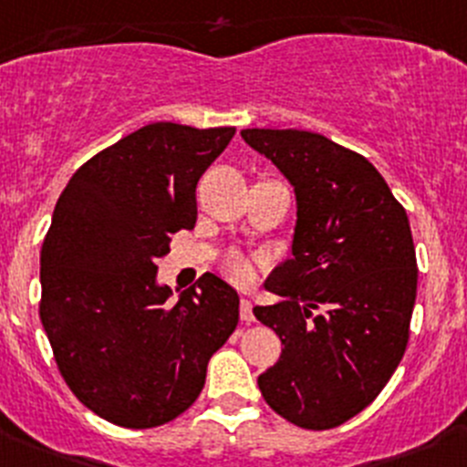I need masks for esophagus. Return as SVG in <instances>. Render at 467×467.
<instances>
[{
	"label": "esophagus",
	"mask_w": 467,
	"mask_h": 467,
	"mask_svg": "<svg viewBox=\"0 0 467 467\" xmlns=\"http://www.w3.org/2000/svg\"><path fill=\"white\" fill-rule=\"evenodd\" d=\"M241 321L243 323H252V321H254L252 303H250V300H247V297H243V300H241Z\"/></svg>",
	"instance_id": "34e87169"
}]
</instances>
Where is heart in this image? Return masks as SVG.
<instances>
[{"label": "heart", "mask_w": 467, "mask_h": 467, "mask_svg": "<svg viewBox=\"0 0 467 467\" xmlns=\"http://www.w3.org/2000/svg\"><path fill=\"white\" fill-rule=\"evenodd\" d=\"M224 270H226V275L234 279V282H247L252 275L250 261H247L243 254H238V252H231V254L226 256Z\"/></svg>", "instance_id": "b5f03b06"}]
</instances>
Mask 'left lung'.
<instances>
[{
    "instance_id": "left-lung-1",
    "label": "left lung",
    "mask_w": 467,
    "mask_h": 467,
    "mask_svg": "<svg viewBox=\"0 0 467 467\" xmlns=\"http://www.w3.org/2000/svg\"><path fill=\"white\" fill-rule=\"evenodd\" d=\"M241 135L297 199L293 256L265 282L284 300L254 307L284 346L259 389L291 424L335 429L379 397L406 353L417 296L406 208L369 160L327 137L293 128Z\"/></svg>"
}]
</instances>
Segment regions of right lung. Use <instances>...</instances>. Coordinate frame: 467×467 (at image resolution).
I'll return each instance as SVG.
<instances>
[{"instance_id":"1","label":"right lung","mask_w":467,"mask_h":467,"mask_svg":"<svg viewBox=\"0 0 467 467\" xmlns=\"http://www.w3.org/2000/svg\"><path fill=\"white\" fill-rule=\"evenodd\" d=\"M234 135L150 123L87 160L55 206L38 314L70 392L123 429L188 410L238 326V293L215 275L176 305L155 284L171 236L197 222L199 179Z\"/></svg>"}]
</instances>
